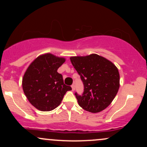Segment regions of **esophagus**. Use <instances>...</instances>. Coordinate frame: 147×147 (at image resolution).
<instances>
[{
	"instance_id": "1",
	"label": "esophagus",
	"mask_w": 147,
	"mask_h": 147,
	"mask_svg": "<svg viewBox=\"0 0 147 147\" xmlns=\"http://www.w3.org/2000/svg\"><path fill=\"white\" fill-rule=\"evenodd\" d=\"M71 87H72V91H74L75 90V84H72V85L71 86Z\"/></svg>"
}]
</instances>
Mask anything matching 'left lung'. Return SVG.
Instances as JSON below:
<instances>
[{"mask_svg": "<svg viewBox=\"0 0 147 147\" xmlns=\"http://www.w3.org/2000/svg\"><path fill=\"white\" fill-rule=\"evenodd\" d=\"M70 59L84 86L82 96L75 93L79 105L94 113L104 110L119 90V74L117 67L111 61L96 54Z\"/></svg>", "mask_w": 147, "mask_h": 147, "instance_id": "1", "label": "left lung"}]
</instances>
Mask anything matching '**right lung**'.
Returning a JSON list of instances; mask_svg holds the SVG:
<instances>
[{"mask_svg": "<svg viewBox=\"0 0 147 147\" xmlns=\"http://www.w3.org/2000/svg\"><path fill=\"white\" fill-rule=\"evenodd\" d=\"M65 61L63 57L45 53L30 63L23 75L22 86L30 104L41 111H50L61 102L70 86L65 85L57 70Z\"/></svg>", "mask_w": 147, "mask_h": 147, "instance_id": "add662e5", "label": "right lung"}]
</instances>
